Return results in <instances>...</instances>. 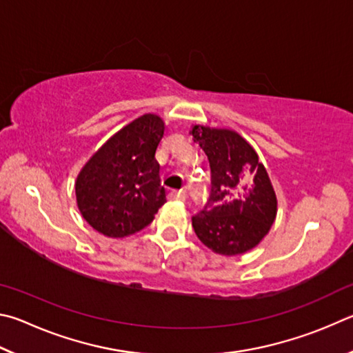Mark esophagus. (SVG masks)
I'll list each match as a JSON object with an SVG mask.
<instances>
[{
    "label": "esophagus",
    "instance_id": "obj_1",
    "mask_svg": "<svg viewBox=\"0 0 353 353\" xmlns=\"http://www.w3.org/2000/svg\"><path fill=\"white\" fill-rule=\"evenodd\" d=\"M169 199H170V200H180V201H184V200H186V194L181 192V190H170V192H169Z\"/></svg>",
    "mask_w": 353,
    "mask_h": 353
}]
</instances>
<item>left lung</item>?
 Segmentation results:
<instances>
[{"label": "left lung", "instance_id": "8db88e82", "mask_svg": "<svg viewBox=\"0 0 353 353\" xmlns=\"http://www.w3.org/2000/svg\"><path fill=\"white\" fill-rule=\"evenodd\" d=\"M190 134L211 167V192L192 226L209 250L237 256L254 248L276 219L277 200L268 173L248 142L232 130L194 125Z\"/></svg>", "mask_w": 353, "mask_h": 353}]
</instances>
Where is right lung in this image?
Wrapping results in <instances>:
<instances>
[{
    "instance_id": "right-lung-1",
    "label": "right lung",
    "mask_w": 353,
    "mask_h": 353,
    "mask_svg": "<svg viewBox=\"0 0 353 353\" xmlns=\"http://www.w3.org/2000/svg\"><path fill=\"white\" fill-rule=\"evenodd\" d=\"M163 134L159 116H141L105 142L80 170L77 206L96 231L121 239L152 223L165 203L154 158Z\"/></svg>"
}]
</instances>
